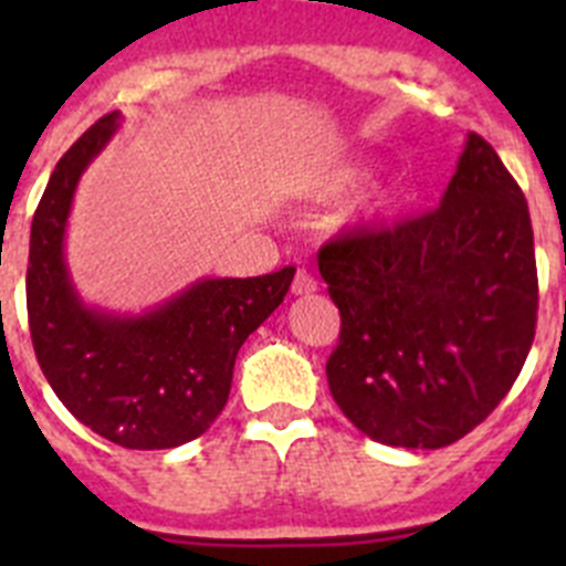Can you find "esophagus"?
Instances as JSON below:
<instances>
[{
  "label": "esophagus",
  "mask_w": 566,
  "mask_h": 566,
  "mask_svg": "<svg viewBox=\"0 0 566 566\" xmlns=\"http://www.w3.org/2000/svg\"><path fill=\"white\" fill-rule=\"evenodd\" d=\"M312 292H317V280H314L306 269H297L292 283V294H312Z\"/></svg>",
  "instance_id": "34e87169"
}]
</instances>
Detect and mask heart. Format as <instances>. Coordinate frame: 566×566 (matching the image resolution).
Instances as JSON below:
<instances>
[{"instance_id":"1","label":"heart","mask_w":566,"mask_h":566,"mask_svg":"<svg viewBox=\"0 0 566 566\" xmlns=\"http://www.w3.org/2000/svg\"><path fill=\"white\" fill-rule=\"evenodd\" d=\"M368 175V167L363 161H343V164H334V167L323 169V172L314 178V189H317L323 198H334V195H343L359 184ZM397 201V192L391 187H382L377 189L374 195H368L365 201H359L357 207L348 209V221H357V218H371V214H379L382 209H388L391 203Z\"/></svg>"}]
</instances>
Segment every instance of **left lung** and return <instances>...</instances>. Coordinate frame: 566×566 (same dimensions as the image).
Instances as JSON below:
<instances>
[{
  "label": "left lung",
  "mask_w": 566,
  "mask_h": 566,
  "mask_svg": "<svg viewBox=\"0 0 566 566\" xmlns=\"http://www.w3.org/2000/svg\"><path fill=\"white\" fill-rule=\"evenodd\" d=\"M317 263L343 319L328 388L365 437L444 448L513 388L536 337V252L524 192L482 135L439 209L339 234Z\"/></svg>",
  "instance_id": "8db88e82"
}]
</instances>
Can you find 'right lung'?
<instances>
[{"label":"right lung","instance_id":"right-lung-1","mask_svg":"<svg viewBox=\"0 0 566 566\" xmlns=\"http://www.w3.org/2000/svg\"><path fill=\"white\" fill-rule=\"evenodd\" d=\"M122 113L98 118L50 175L30 227L28 323L50 388L98 437L164 451L198 439L232 388L234 357L283 303L294 266L263 277H203L144 314H113L78 297L64 232L78 178L109 144Z\"/></svg>","mask_w":566,"mask_h":566}]
</instances>
